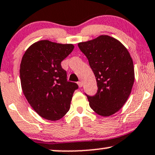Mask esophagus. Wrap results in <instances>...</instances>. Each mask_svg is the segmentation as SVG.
Segmentation results:
<instances>
[{
	"mask_svg": "<svg viewBox=\"0 0 155 155\" xmlns=\"http://www.w3.org/2000/svg\"><path fill=\"white\" fill-rule=\"evenodd\" d=\"M77 84H78V85H79V87H80V88H81V87H82V82H81V81H79V82H78Z\"/></svg>",
	"mask_w": 155,
	"mask_h": 155,
	"instance_id": "34e87169",
	"label": "esophagus"
}]
</instances>
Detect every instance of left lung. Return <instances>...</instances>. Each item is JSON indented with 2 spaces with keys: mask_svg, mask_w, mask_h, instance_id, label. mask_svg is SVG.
Returning <instances> with one entry per match:
<instances>
[{
  "mask_svg": "<svg viewBox=\"0 0 155 155\" xmlns=\"http://www.w3.org/2000/svg\"><path fill=\"white\" fill-rule=\"evenodd\" d=\"M78 46L88 59L98 87L95 95H87L89 106L101 116L113 115L127 101L134 85L130 53L120 41L108 35L79 42Z\"/></svg>",
  "mask_w": 155,
  "mask_h": 155,
  "instance_id": "left-lung-1",
  "label": "left lung"
}]
</instances>
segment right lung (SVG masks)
<instances>
[{"mask_svg": "<svg viewBox=\"0 0 155 155\" xmlns=\"http://www.w3.org/2000/svg\"><path fill=\"white\" fill-rule=\"evenodd\" d=\"M74 48L72 44L40 40L29 46L22 57V91L31 107L45 119L58 120L69 110L73 94L79 87L67 81L61 63Z\"/></svg>", "mask_w": 155, "mask_h": 155, "instance_id": "right-lung-1", "label": "right lung"}]
</instances>
